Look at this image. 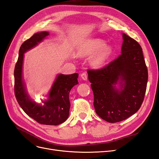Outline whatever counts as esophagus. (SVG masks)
Segmentation results:
<instances>
[{
  "label": "esophagus",
  "instance_id": "esophagus-1",
  "mask_svg": "<svg viewBox=\"0 0 159 159\" xmlns=\"http://www.w3.org/2000/svg\"><path fill=\"white\" fill-rule=\"evenodd\" d=\"M81 78L82 80H87L88 79V75H87V73H86L85 71L83 72V73L81 74Z\"/></svg>",
  "mask_w": 159,
  "mask_h": 159
}]
</instances>
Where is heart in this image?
I'll return each instance as SVG.
<instances>
[{
	"label": "heart",
	"instance_id": "b5f03b06",
	"mask_svg": "<svg viewBox=\"0 0 159 159\" xmlns=\"http://www.w3.org/2000/svg\"><path fill=\"white\" fill-rule=\"evenodd\" d=\"M105 45V42L101 39H95L91 40L87 44L81 47L80 50L79 54L81 56H86L99 51ZM111 52V48L110 46H105L97 55L94 56L91 60V64L94 66H100L103 65Z\"/></svg>",
	"mask_w": 159,
	"mask_h": 159
}]
</instances>
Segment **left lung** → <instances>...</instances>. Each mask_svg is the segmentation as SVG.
I'll return each instance as SVG.
<instances>
[{
  "label": "left lung",
  "instance_id": "1",
  "mask_svg": "<svg viewBox=\"0 0 159 159\" xmlns=\"http://www.w3.org/2000/svg\"><path fill=\"white\" fill-rule=\"evenodd\" d=\"M123 38L121 55L102 68L88 70L95 112L113 123L123 121L140 109L148 81L141 46L124 33ZM118 80L120 91L112 85Z\"/></svg>",
  "mask_w": 159,
  "mask_h": 159
}]
</instances>
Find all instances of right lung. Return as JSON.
Returning <instances> with one entry per match:
<instances>
[{"label": "right lung", "mask_w": 159, "mask_h": 159, "mask_svg": "<svg viewBox=\"0 0 159 159\" xmlns=\"http://www.w3.org/2000/svg\"><path fill=\"white\" fill-rule=\"evenodd\" d=\"M48 35L47 32L36 33L22 43L14 71V94L24 111L36 122L47 125H57L64 123L69 116V93L71 89L78 84V74H60L57 76L50 91L48 100L43 102L44 105H38L29 98L22 78L24 53L32 48Z\"/></svg>", "instance_id": "obj_1"}]
</instances>
